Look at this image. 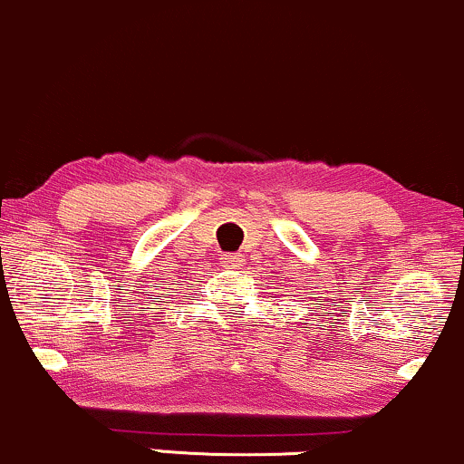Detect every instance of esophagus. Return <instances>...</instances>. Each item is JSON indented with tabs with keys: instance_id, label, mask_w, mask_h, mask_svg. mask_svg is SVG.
<instances>
[{
	"instance_id": "34e87169",
	"label": "esophagus",
	"mask_w": 464,
	"mask_h": 464,
	"mask_svg": "<svg viewBox=\"0 0 464 464\" xmlns=\"http://www.w3.org/2000/svg\"><path fill=\"white\" fill-rule=\"evenodd\" d=\"M223 267H241L243 265V256H238V254H226V256L221 258Z\"/></svg>"
}]
</instances>
